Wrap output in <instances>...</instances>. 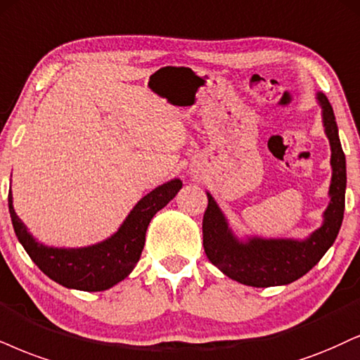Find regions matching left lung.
Listing matches in <instances>:
<instances>
[{"mask_svg": "<svg viewBox=\"0 0 360 360\" xmlns=\"http://www.w3.org/2000/svg\"><path fill=\"white\" fill-rule=\"evenodd\" d=\"M322 108V125L330 145L332 179L329 205L322 225L305 238H264L235 235L219 203L207 192L208 205L203 214V248L208 260L229 278L250 287L287 285L319 264L335 242L345 208V155L339 140L334 110L323 93H317Z\"/></svg>", "mask_w": 360, "mask_h": 360, "instance_id": "8db88e82", "label": "left lung"}]
</instances>
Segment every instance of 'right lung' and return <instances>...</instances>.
<instances>
[{"label":"right lung","mask_w":360,"mask_h":360,"mask_svg":"<svg viewBox=\"0 0 360 360\" xmlns=\"http://www.w3.org/2000/svg\"><path fill=\"white\" fill-rule=\"evenodd\" d=\"M180 188V179L158 185L140 198L113 235L93 245L77 248L48 247L38 242L16 215L11 190L8 195V207L18 240L44 275L66 288L101 292L117 285L131 274L143 250L150 220L179 193Z\"/></svg>","instance_id":"right-lung-1"}]
</instances>
